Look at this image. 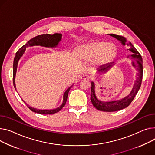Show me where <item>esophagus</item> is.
I'll use <instances>...</instances> for the list:
<instances>
[{"mask_svg":"<svg viewBox=\"0 0 155 155\" xmlns=\"http://www.w3.org/2000/svg\"><path fill=\"white\" fill-rule=\"evenodd\" d=\"M80 79L82 80H88L90 79V77L87 75H83L80 77Z\"/></svg>","mask_w":155,"mask_h":155,"instance_id":"1","label":"esophagus"}]
</instances>
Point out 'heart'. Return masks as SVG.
I'll list each match as a JSON object with an SVG mask.
<instances>
[{
  "mask_svg": "<svg viewBox=\"0 0 155 155\" xmlns=\"http://www.w3.org/2000/svg\"><path fill=\"white\" fill-rule=\"evenodd\" d=\"M117 49L112 43L95 41L80 47L79 55L87 61L93 60L96 65H102L114 58Z\"/></svg>",
  "mask_w": 155,
  "mask_h": 155,
  "instance_id": "obj_1",
  "label": "heart"
}]
</instances>
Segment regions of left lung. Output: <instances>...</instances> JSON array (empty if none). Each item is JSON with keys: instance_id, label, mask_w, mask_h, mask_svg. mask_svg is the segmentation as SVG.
<instances>
[{"instance_id": "obj_1", "label": "left lung", "mask_w": 155, "mask_h": 155, "mask_svg": "<svg viewBox=\"0 0 155 155\" xmlns=\"http://www.w3.org/2000/svg\"><path fill=\"white\" fill-rule=\"evenodd\" d=\"M109 35L120 41L122 45L125 46V45H127L128 46L130 47L128 50H130L133 53V54L129 56V57L132 59L131 65L133 68H135L137 70L138 72L137 77L135 82H134L133 88L131 92L127 97L120 100L107 101L100 100L96 96L95 85L94 81H91L90 100L93 105L100 111L107 112L116 111L127 108L131 104V102L133 101L134 98H135V97L137 94V93L141 87L143 78V60L142 57L138 50L135 48V47L133 45L131 42H129L128 44L127 43V40L125 37L112 34H110ZM113 64H114V62H110L105 64V65H103L97 69V71L100 72V73H104V72H105L107 70H108Z\"/></svg>"}]
</instances>
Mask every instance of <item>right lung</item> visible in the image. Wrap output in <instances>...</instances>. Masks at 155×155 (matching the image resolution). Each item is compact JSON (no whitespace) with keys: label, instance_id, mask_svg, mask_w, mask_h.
Returning a JSON list of instances; mask_svg holds the SVG:
<instances>
[{"label":"right lung","instance_id":"right-lung-1","mask_svg":"<svg viewBox=\"0 0 155 155\" xmlns=\"http://www.w3.org/2000/svg\"><path fill=\"white\" fill-rule=\"evenodd\" d=\"M61 38H62V35L61 34H42V35H39L38 36H36L35 37L32 38V39H30L28 40L27 43H26L24 46H22L21 48H20L18 51L15 54V57L14 60V64H13V83H14V86L15 89H16V86H15V76H16V73H17V67H18V64L20 59L21 58V57L23 56L24 54L25 51L26 50V48L28 47H32V46H42L44 47H47V48H55L58 46L61 40ZM74 84L71 85L64 94L63 95V101H62V104L60 106L58 107L54 108V109H51V110H40L37 109L35 108H33L32 107H30L23 100V101L25 103V104L27 105V106L28 107V108L32 110V111L39 113V114H43V115H51V114H54V113H56L58 112L60 110L62 109V108L65 105L66 101L67 100L68 97V92L70 90V88L73 87Z\"/></svg>","mask_w":155,"mask_h":155}]
</instances>
